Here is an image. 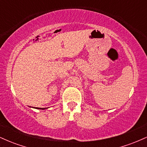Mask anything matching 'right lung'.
Segmentation results:
<instances>
[{
  "instance_id": "1",
  "label": "right lung",
  "mask_w": 147,
  "mask_h": 147,
  "mask_svg": "<svg viewBox=\"0 0 147 147\" xmlns=\"http://www.w3.org/2000/svg\"><path fill=\"white\" fill-rule=\"evenodd\" d=\"M36 109H41V110H44V109H45V108H36Z\"/></svg>"
}]
</instances>
